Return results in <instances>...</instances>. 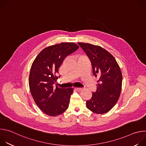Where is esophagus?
Listing matches in <instances>:
<instances>
[{
    "label": "esophagus",
    "instance_id": "esophagus-1",
    "mask_svg": "<svg viewBox=\"0 0 146 146\" xmlns=\"http://www.w3.org/2000/svg\"><path fill=\"white\" fill-rule=\"evenodd\" d=\"M75 90H77V91H80L82 90V88H75Z\"/></svg>",
    "mask_w": 146,
    "mask_h": 146
}]
</instances>
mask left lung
<instances>
[{"label": "left lung", "mask_w": 146, "mask_h": 146, "mask_svg": "<svg viewBox=\"0 0 146 146\" xmlns=\"http://www.w3.org/2000/svg\"><path fill=\"white\" fill-rule=\"evenodd\" d=\"M90 58L93 74L99 77L96 92L86 102L87 108L96 114L109 111L117 102L122 88V76L114 57L102 47L78 43Z\"/></svg>", "instance_id": "left-lung-1"}]
</instances>
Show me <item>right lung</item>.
I'll return each instance as SVG.
<instances>
[{"instance_id": "right-lung-1", "label": "right lung", "mask_w": 146, "mask_h": 146, "mask_svg": "<svg viewBox=\"0 0 146 146\" xmlns=\"http://www.w3.org/2000/svg\"><path fill=\"white\" fill-rule=\"evenodd\" d=\"M78 48L74 43L51 46L41 51L33 62L29 77L30 91L37 106L48 115H60L69 107L73 89L55 86L56 74L65 58Z\"/></svg>"}]
</instances>
